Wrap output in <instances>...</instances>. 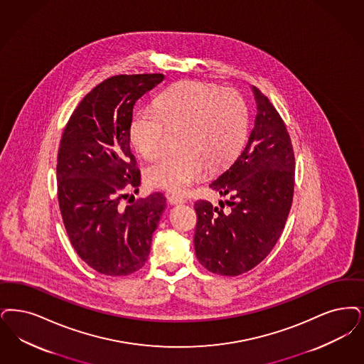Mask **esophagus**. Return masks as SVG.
<instances>
[{
    "label": "esophagus",
    "instance_id": "esophagus-1",
    "mask_svg": "<svg viewBox=\"0 0 364 364\" xmlns=\"http://www.w3.org/2000/svg\"><path fill=\"white\" fill-rule=\"evenodd\" d=\"M168 202H169V204H172V205H176V204L186 203V199H183V198L177 196V195H168Z\"/></svg>",
    "mask_w": 364,
    "mask_h": 364
}]
</instances>
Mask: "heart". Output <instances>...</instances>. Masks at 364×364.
Listing matches in <instances>:
<instances>
[{
  "label": "heart",
  "instance_id": "heart-1",
  "mask_svg": "<svg viewBox=\"0 0 364 364\" xmlns=\"http://www.w3.org/2000/svg\"><path fill=\"white\" fill-rule=\"evenodd\" d=\"M168 127H184L186 151L164 154L146 169L151 187L187 193L211 171L230 164L245 145L249 117L245 100L233 90L187 81L162 92L154 107L138 111L130 126L136 151L153 159L165 144Z\"/></svg>",
  "mask_w": 364,
  "mask_h": 364
}]
</instances>
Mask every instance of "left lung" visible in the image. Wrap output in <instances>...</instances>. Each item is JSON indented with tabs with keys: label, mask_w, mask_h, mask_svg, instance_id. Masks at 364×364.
<instances>
[{
	"label": "left lung",
	"mask_w": 364,
	"mask_h": 364,
	"mask_svg": "<svg viewBox=\"0 0 364 364\" xmlns=\"http://www.w3.org/2000/svg\"><path fill=\"white\" fill-rule=\"evenodd\" d=\"M255 126L242 153L210 187L228 196L223 210L195 203V253L208 271L237 277L262 262L284 229L294 193L290 135L275 107L256 87Z\"/></svg>",
	"instance_id": "8db88e82"
}]
</instances>
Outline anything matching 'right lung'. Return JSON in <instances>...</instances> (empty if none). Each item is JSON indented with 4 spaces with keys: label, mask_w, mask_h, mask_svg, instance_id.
I'll return each mask as SVG.
<instances>
[{
    "label": "right lung",
    "mask_w": 364,
    "mask_h": 364,
    "mask_svg": "<svg viewBox=\"0 0 364 364\" xmlns=\"http://www.w3.org/2000/svg\"><path fill=\"white\" fill-rule=\"evenodd\" d=\"M164 74L115 75L92 89L74 109L59 145L58 200L77 255L108 277L145 265L151 235L166 207L156 192L122 208L127 187L141 186L130 149L132 108Z\"/></svg>",
    "instance_id": "1"
}]
</instances>
